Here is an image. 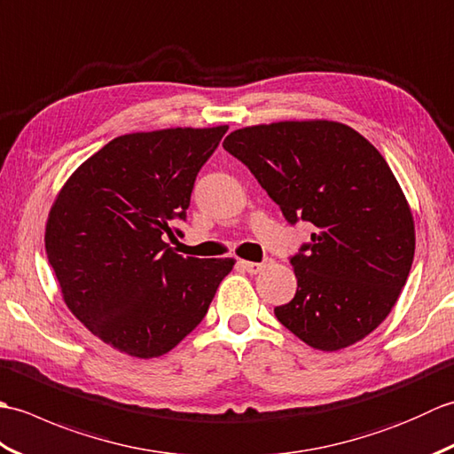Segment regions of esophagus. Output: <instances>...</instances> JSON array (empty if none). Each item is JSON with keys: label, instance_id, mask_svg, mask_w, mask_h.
<instances>
[{"label": "esophagus", "instance_id": "esophagus-1", "mask_svg": "<svg viewBox=\"0 0 454 454\" xmlns=\"http://www.w3.org/2000/svg\"><path fill=\"white\" fill-rule=\"evenodd\" d=\"M239 265H242L247 273L255 275V273H259V271H263V269L267 267V262H263V263H254V262H239Z\"/></svg>", "mask_w": 454, "mask_h": 454}]
</instances>
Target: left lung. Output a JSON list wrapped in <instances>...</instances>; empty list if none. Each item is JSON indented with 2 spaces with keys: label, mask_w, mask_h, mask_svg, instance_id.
<instances>
[{
  "label": "left lung",
  "mask_w": 454,
  "mask_h": 454,
  "mask_svg": "<svg viewBox=\"0 0 454 454\" xmlns=\"http://www.w3.org/2000/svg\"><path fill=\"white\" fill-rule=\"evenodd\" d=\"M226 152L247 166L283 216L314 224L291 263L294 298L277 306L286 330L337 351L376 330L406 285L416 230L406 197L372 144L333 121H283L228 134Z\"/></svg>",
  "instance_id": "obj_1"
}]
</instances>
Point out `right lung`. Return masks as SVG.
I'll list each match as a JSON object with an SVG mask.
<instances>
[{
    "mask_svg": "<svg viewBox=\"0 0 454 454\" xmlns=\"http://www.w3.org/2000/svg\"><path fill=\"white\" fill-rule=\"evenodd\" d=\"M228 127L124 134L85 160L46 222L48 263L72 314L121 353L171 351L205 317L234 259L183 257L181 236L200 168Z\"/></svg>",
    "mask_w": 454,
    "mask_h": 454,
    "instance_id": "add662e5",
    "label": "right lung"
}]
</instances>
